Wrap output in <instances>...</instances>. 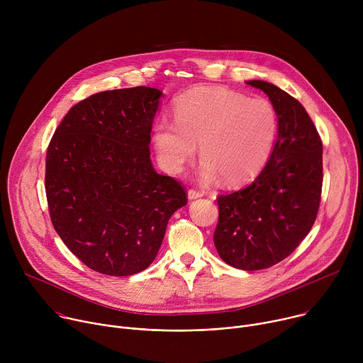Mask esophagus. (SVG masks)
<instances>
[{"label":"esophagus","instance_id":"esophagus-1","mask_svg":"<svg viewBox=\"0 0 363 363\" xmlns=\"http://www.w3.org/2000/svg\"><path fill=\"white\" fill-rule=\"evenodd\" d=\"M203 196V191H198V189H189L188 191V198L189 199H196V198H201Z\"/></svg>","mask_w":363,"mask_h":363}]
</instances>
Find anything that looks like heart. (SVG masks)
Listing matches in <instances>:
<instances>
[{"label":"heart","instance_id":"heart-1","mask_svg":"<svg viewBox=\"0 0 363 363\" xmlns=\"http://www.w3.org/2000/svg\"><path fill=\"white\" fill-rule=\"evenodd\" d=\"M175 122L162 118L152 128V143L160 164L179 174L194 158L196 145L201 179L221 175L227 184L257 177L276 146L279 115L266 99H248L221 87H195L175 100Z\"/></svg>","mask_w":363,"mask_h":363}]
</instances>
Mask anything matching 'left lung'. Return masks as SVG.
<instances>
[{"label":"left lung","instance_id":"obj_1","mask_svg":"<svg viewBox=\"0 0 363 363\" xmlns=\"http://www.w3.org/2000/svg\"><path fill=\"white\" fill-rule=\"evenodd\" d=\"M279 115L274 150L258 177L217 198L214 244L223 260L240 270L269 269L304 240L318 217L323 182V145L301 103L280 87L250 80Z\"/></svg>","mask_w":363,"mask_h":363}]
</instances>
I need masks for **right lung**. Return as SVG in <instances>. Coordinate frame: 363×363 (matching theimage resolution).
Listing matches in <instances>:
<instances>
[{
    "label": "right lung",
    "instance_id": "add662e5",
    "mask_svg": "<svg viewBox=\"0 0 363 363\" xmlns=\"http://www.w3.org/2000/svg\"><path fill=\"white\" fill-rule=\"evenodd\" d=\"M162 91L106 90L74 105L47 147L50 218L67 248L106 276L140 273L157 257L185 188L150 162Z\"/></svg>",
    "mask_w": 363,
    "mask_h": 363
}]
</instances>
